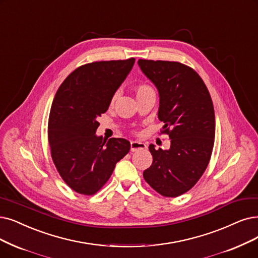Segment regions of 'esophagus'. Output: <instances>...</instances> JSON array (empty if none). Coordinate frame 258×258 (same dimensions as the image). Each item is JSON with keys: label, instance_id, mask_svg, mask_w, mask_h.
I'll return each mask as SVG.
<instances>
[{"label": "esophagus", "instance_id": "34e87169", "mask_svg": "<svg viewBox=\"0 0 258 258\" xmlns=\"http://www.w3.org/2000/svg\"><path fill=\"white\" fill-rule=\"evenodd\" d=\"M147 146L145 143L143 142H139V141H132L131 144H130V148H131V151H137V150H140V149H145Z\"/></svg>", "mask_w": 258, "mask_h": 258}]
</instances>
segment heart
I'll list each match as a JSON object with an SVG mask.
<instances>
[{
    "label": "heart",
    "mask_w": 258,
    "mask_h": 258,
    "mask_svg": "<svg viewBox=\"0 0 258 258\" xmlns=\"http://www.w3.org/2000/svg\"><path fill=\"white\" fill-rule=\"evenodd\" d=\"M152 91H153V90L151 89V87L148 86V85H145V84H142V85H140V86L137 88V93H138V95H139V94H142V93H146V92H152ZM116 98H117V93H114V94L112 95V97H111V99H110V106L114 105V102H115Z\"/></svg>",
    "instance_id": "obj_1"
}]
</instances>
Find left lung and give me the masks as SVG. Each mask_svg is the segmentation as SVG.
I'll use <instances>...</instances> for the list:
<instances>
[{
	"mask_svg": "<svg viewBox=\"0 0 258 258\" xmlns=\"http://www.w3.org/2000/svg\"><path fill=\"white\" fill-rule=\"evenodd\" d=\"M144 74L160 95L158 116L170 148L150 144L152 164L143 177L164 197H178L199 181L211 160L215 139V112L210 92L191 68L176 61L140 59Z\"/></svg>",
	"mask_w": 258,
	"mask_h": 258,
	"instance_id": "left-lung-1",
	"label": "left lung"
}]
</instances>
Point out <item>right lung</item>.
<instances>
[{"label": "right lung", "mask_w": 258, "mask_h": 258, "mask_svg": "<svg viewBox=\"0 0 258 258\" xmlns=\"http://www.w3.org/2000/svg\"><path fill=\"white\" fill-rule=\"evenodd\" d=\"M127 60L96 61L77 68L59 87L48 117L51 159L74 191L91 196L109 180L115 165L130 150L125 139L108 142L95 133L97 118L135 64Z\"/></svg>", "instance_id": "add662e5"}]
</instances>
